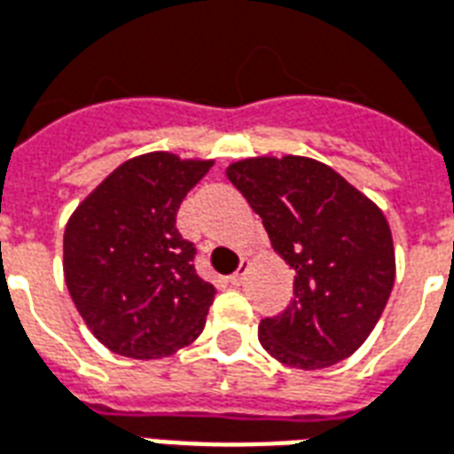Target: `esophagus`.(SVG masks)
I'll return each mask as SVG.
<instances>
[{
    "mask_svg": "<svg viewBox=\"0 0 454 454\" xmlns=\"http://www.w3.org/2000/svg\"><path fill=\"white\" fill-rule=\"evenodd\" d=\"M245 271H247V260L240 262V267H238V271H236V274H231V277H228V281H231L233 286H240V284H243V281H245Z\"/></svg>",
    "mask_w": 454,
    "mask_h": 454,
    "instance_id": "1",
    "label": "esophagus"
}]
</instances>
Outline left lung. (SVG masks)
Instances as JSON below:
<instances>
[{
  "label": "left lung",
  "instance_id": "left-lung-1",
  "mask_svg": "<svg viewBox=\"0 0 454 454\" xmlns=\"http://www.w3.org/2000/svg\"><path fill=\"white\" fill-rule=\"evenodd\" d=\"M226 176L295 271L291 305L260 322L262 347L301 371L348 358L378 325L395 284L387 218L320 160L260 156L231 163Z\"/></svg>",
  "mask_w": 454,
  "mask_h": 454
}]
</instances>
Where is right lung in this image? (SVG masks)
<instances>
[{
    "label": "right lung",
    "mask_w": 454,
    "mask_h": 454,
    "mask_svg": "<svg viewBox=\"0 0 454 454\" xmlns=\"http://www.w3.org/2000/svg\"><path fill=\"white\" fill-rule=\"evenodd\" d=\"M214 160L153 151L124 160L65 228V278L100 344L127 358H163L192 344L216 295L194 271L176 228L180 204Z\"/></svg>",
    "instance_id": "1"
}]
</instances>
